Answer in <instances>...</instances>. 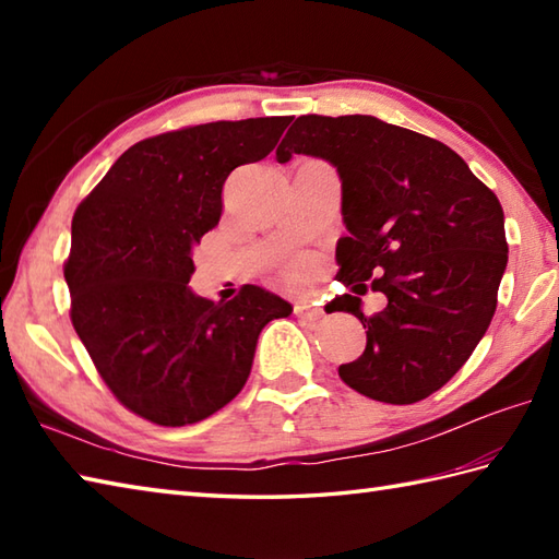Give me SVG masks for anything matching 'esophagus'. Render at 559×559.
Instances as JSON below:
<instances>
[{
	"mask_svg": "<svg viewBox=\"0 0 559 559\" xmlns=\"http://www.w3.org/2000/svg\"><path fill=\"white\" fill-rule=\"evenodd\" d=\"M295 314H298L300 319H305V322H310V324H317L319 319L324 317V312L319 310V307L307 305V302H298V305H295Z\"/></svg>",
	"mask_w": 559,
	"mask_h": 559,
	"instance_id": "obj_1",
	"label": "esophagus"
}]
</instances>
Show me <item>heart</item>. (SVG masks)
Listing matches in <instances>:
<instances>
[{
  "instance_id": "1",
  "label": "heart",
  "mask_w": 559,
  "mask_h": 559,
  "mask_svg": "<svg viewBox=\"0 0 559 559\" xmlns=\"http://www.w3.org/2000/svg\"><path fill=\"white\" fill-rule=\"evenodd\" d=\"M307 271H310V264H307V261H293V264L288 266V278L302 281L307 276Z\"/></svg>"
}]
</instances>
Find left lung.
Instances as JSON below:
<instances>
[{
    "instance_id": "8db88e82",
    "label": "left lung",
    "mask_w": 559,
    "mask_h": 559,
    "mask_svg": "<svg viewBox=\"0 0 559 559\" xmlns=\"http://www.w3.org/2000/svg\"><path fill=\"white\" fill-rule=\"evenodd\" d=\"M293 153L338 170L350 235L336 245V278L355 293V282L372 281L386 295L372 317L348 293L326 305L367 329L362 355L341 365L338 377L382 403L427 399L492 322L509 252L500 199L442 141L370 115H302L276 158Z\"/></svg>"
}]
</instances>
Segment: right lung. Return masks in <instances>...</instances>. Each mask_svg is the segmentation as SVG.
Segmentation results:
<instances>
[{
  "instance_id": "1",
  "label": "right lung",
  "mask_w": 559,
  "mask_h": 559,
  "mask_svg": "<svg viewBox=\"0 0 559 559\" xmlns=\"http://www.w3.org/2000/svg\"><path fill=\"white\" fill-rule=\"evenodd\" d=\"M293 117L182 127L139 141L81 201L64 278L71 324L115 399L182 427L240 394L257 338L293 307L259 286L228 302L187 286L192 252L223 211V185L266 158Z\"/></svg>"
}]
</instances>
